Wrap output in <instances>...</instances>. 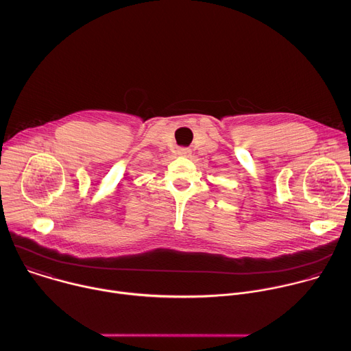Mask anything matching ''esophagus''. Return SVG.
I'll return each instance as SVG.
<instances>
[{
  "instance_id": "esophagus-1",
  "label": "esophagus",
  "mask_w": 351,
  "mask_h": 351,
  "mask_svg": "<svg viewBox=\"0 0 351 351\" xmlns=\"http://www.w3.org/2000/svg\"><path fill=\"white\" fill-rule=\"evenodd\" d=\"M190 149L189 148H186V147H180V148H178V154L179 156H182V157H189L190 156Z\"/></svg>"
}]
</instances>
